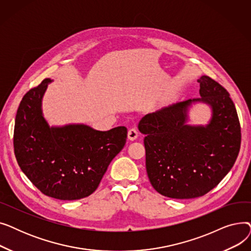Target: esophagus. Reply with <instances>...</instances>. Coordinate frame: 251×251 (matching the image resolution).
I'll use <instances>...</instances> for the list:
<instances>
[{"instance_id":"obj_1","label":"esophagus","mask_w":251,"mask_h":251,"mask_svg":"<svg viewBox=\"0 0 251 251\" xmlns=\"http://www.w3.org/2000/svg\"><path fill=\"white\" fill-rule=\"evenodd\" d=\"M137 136H138V132H137V130L135 128L129 129V131H128V139L129 140L133 141L137 138Z\"/></svg>"}]
</instances>
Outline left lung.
<instances>
[{
    "mask_svg": "<svg viewBox=\"0 0 251 251\" xmlns=\"http://www.w3.org/2000/svg\"><path fill=\"white\" fill-rule=\"evenodd\" d=\"M201 98L170 104L144 116L146 166L152 187L164 196L195 199L215 188L232 169L240 151L241 128L229 92L201 76ZM197 102L212 110L209 123L190 126L189 109Z\"/></svg>",
    "mask_w": 251,
    "mask_h": 251,
    "instance_id": "8db88e82",
    "label": "left lung"
}]
</instances>
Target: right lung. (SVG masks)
Returning a JSON list of instances; mask_svg holds the SVG:
<instances>
[{
	"label": "right lung",
	"instance_id": "add662e5",
	"mask_svg": "<svg viewBox=\"0 0 251 251\" xmlns=\"http://www.w3.org/2000/svg\"><path fill=\"white\" fill-rule=\"evenodd\" d=\"M47 78L26 94L17 110L14 151L22 172L44 194L60 201L90 195L126 143L127 128L99 131L85 124L50 126L43 113Z\"/></svg>",
	"mask_w": 251,
	"mask_h": 251
}]
</instances>
